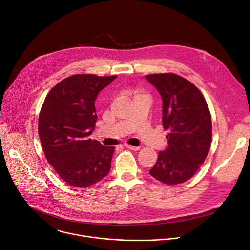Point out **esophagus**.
I'll return each instance as SVG.
<instances>
[{
  "label": "esophagus",
  "instance_id": "1",
  "mask_svg": "<svg viewBox=\"0 0 250 250\" xmlns=\"http://www.w3.org/2000/svg\"><path fill=\"white\" fill-rule=\"evenodd\" d=\"M127 149L129 150H132V151H139L140 150V147H135V146H131V145H125Z\"/></svg>",
  "mask_w": 250,
  "mask_h": 250
}]
</instances>
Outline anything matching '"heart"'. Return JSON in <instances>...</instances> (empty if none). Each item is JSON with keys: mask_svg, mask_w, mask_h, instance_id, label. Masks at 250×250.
I'll list each match as a JSON object with an SVG mask.
<instances>
[{"mask_svg": "<svg viewBox=\"0 0 250 250\" xmlns=\"http://www.w3.org/2000/svg\"><path fill=\"white\" fill-rule=\"evenodd\" d=\"M133 93H134V97L135 96H141V95H146L143 91H141V90H139V89H136V90H134L133 91Z\"/></svg>", "mask_w": 250, "mask_h": 250, "instance_id": "heart-1", "label": "heart"}]
</instances>
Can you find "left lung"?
Masks as SVG:
<instances>
[{
  "instance_id": "left-lung-1",
  "label": "left lung",
  "mask_w": 250,
  "mask_h": 250,
  "mask_svg": "<svg viewBox=\"0 0 250 250\" xmlns=\"http://www.w3.org/2000/svg\"><path fill=\"white\" fill-rule=\"evenodd\" d=\"M163 99V127L169 130L168 148L159 152L150 175L166 185L187 182L205 162L212 125L208 103L188 79L175 73L146 75Z\"/></svg>"
}]
</instances>
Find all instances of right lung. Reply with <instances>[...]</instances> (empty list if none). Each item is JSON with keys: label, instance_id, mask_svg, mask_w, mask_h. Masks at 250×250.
I'll list each match as a JSON object with an SVG mask.
<instances>
[{"label": "right lung", "instance_id": "obj_1", "mask_svg": "<svg viewBox=\"0 0 250 250\" xmlns=\"http://www.w3.org/2000/svg\"><path fill=\"white\" fill-rule=\"evenodd\" d=\"M117 75L75 74L54 85L39 116V135L46 161L67 185L90 187L111 168L114 147L89 139L97 115V94Z\"/></svg>", "mask_w": 250, "mask_h": 250}]
</instances>
